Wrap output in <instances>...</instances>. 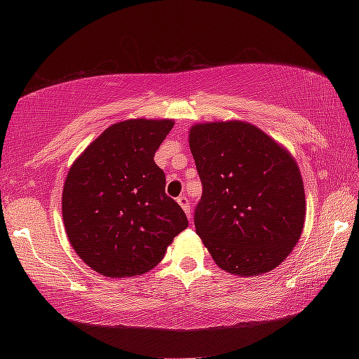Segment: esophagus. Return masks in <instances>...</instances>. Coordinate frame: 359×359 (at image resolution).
Masks as SVG:
<instances>
[{
	"label": "esophagus",
	"mask_w": 359,
	"mask_h": 359,
	"mask_svg": "<svg viewBox=\"0 0 359 359\" xmlns=\"http://www.w3.org/2000/svg\"><path fill=\"white\" fill-rule=\"evenodd\" d=\"M177 203L180 204V208L184 209V212L188 215V218H191V214H190V203H188V198L185 196V194H182V196L177 198Z\"/></svg>",
	"instance_id": "obj_1"
}]
</instances>
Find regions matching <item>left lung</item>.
Listing matches in <instances>:
<instances>
[{"mask_svg":"<svg viewBox=\"0 0 359 359\" xmlns=\"http://www.w3.org/2000/svg\"><path fill=\"white\" fill-rule=\"evenodd\" d=\"M203 182L194 228L218 267L241 277L283 263L306 220L293 155L248 121H205L188 133Z\"/></svg>","mask_w":359,"mask_h":359,"instance_id":"1","label":"left lung"}]
</instances>
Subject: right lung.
<instances>
[{"label":"right lung","mask_w":359,"mask_h":359,"mask_svg":"<svg viewBox=\"0 0 359 359\" xmlns=\"http://www.w3.org/2000/svg\"><path fill=\"white\" fill-rule=\"evenodd\" d=\"M172 126L171 118L118 121L69 168L62 194L66 236L83 263L101 276L149 272L188 226L154 161Z\"/></svg>","instance_id":"1"}]
</instances>
